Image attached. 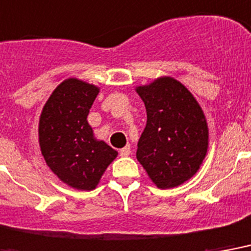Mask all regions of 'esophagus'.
<instances>
[{
	"label": "esophagus",
	"instance_id": "esophagus-1",
	"mask_svg": "<svg viewBox=\"0 0 251 251\" xmlns=\"http://www.w3.org/2000/svg\"><path fill=\"white\" fill-rule=\"evenodd\" d=\"M131 154V147L129 145H126L123 149H120V156L122 157H128Z\"/></svg>",
	"mask_w": 251,
	"mask_h": 251
}]
</instances>
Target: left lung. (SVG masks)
Instances as JSON below:
<instances>
[{"label": "left lung", "mask_w": 251, "mask_h": 251, "mask_svg": "<svg viewBox=\"0 0 251 251\" xmlns=\"http://www.w3.org/2000/svg\"><path fill=\"white\" fill-rule=\"evenodd\" d=\"M147 108V126L136 158L158 188L180 186L196 174L207 156V119L195 97L173 77L136 86Z\"/></svg>", "instance_id": "1"}]
</instances>
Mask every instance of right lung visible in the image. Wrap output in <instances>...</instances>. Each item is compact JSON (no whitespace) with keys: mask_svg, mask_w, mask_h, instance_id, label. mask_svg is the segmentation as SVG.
<instances>
[{"mask_svg":"<svg viewBox=\"0 0 251 251\" xmlns=\"http://www.w3.org/2000/svg\"><path fill=\"white\" fill-rule=\"evenodd\" d=\"M99 87L67 78L52 91L39 118V147L52 173L68 186L91 191L118 152L97 140L87 123Z\"/></svg>","mask_w":251,"mask_h":251,"instance_id":"right-lung-1","label":"right lung"}]
</instances>
